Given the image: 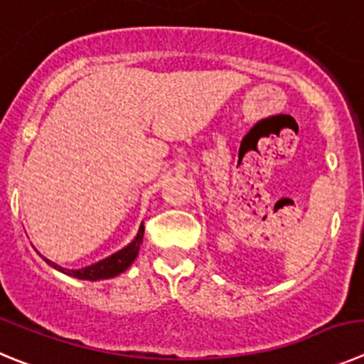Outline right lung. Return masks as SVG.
Segmentation results:
<instances>
[{"instance_id":"1","label":"right lung","mask_w":364,"mask_h":364,"mask_svg":"<svg viewBox=\"0 0 364 364\" xmlns=\"http://www.w3.org/2000/svg\"><path fill=\"white\" fill-rule=\"evenodd\" d=\"M141 242H144V224L140 226V232H138L136 239L132 240L129 246H125L124 250L117 251V253L111 255V257H107V259L100 260V262L91 264V266H87V267H82V269H77V271L64 269V267L53 264L52 260L44 259V257L43 259L46 260L50 266L55 267V269L63 271V273L70 274V277L79 278V280H102V278H113V277H117V274L124 273V271L127 269L132 262H134L136 255H138V251H140Z\"/></svg>"}]
</instances>
